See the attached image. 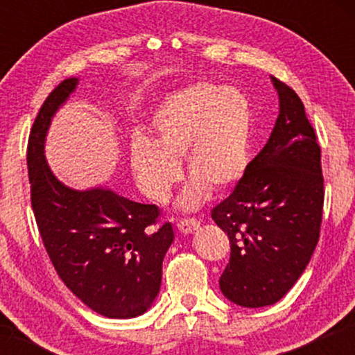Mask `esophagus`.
<instances>
[{
	"label": "esophagus",
	"mask_w": 355,
	"mask_h": 355,
	"mask_svg": "<svg viewBox=\"0 0 355 355\" xmlns=\"http://www.w3.org/2000/svg\"><path fill=\"white\" fill-rule=\"evenodd\" d=\"M177 227L182 234H191V232H195L198 227H200V222L195 218H183L177 223Z\"/></svg>",
	"instance_id": "34e87169"
}]
</instances>
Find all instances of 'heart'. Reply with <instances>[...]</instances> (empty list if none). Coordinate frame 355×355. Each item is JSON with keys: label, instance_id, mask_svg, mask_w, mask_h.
I'll return each mask as SVG.
<instances>
[{"label": "heart", "instance_id": "b5f03b06", "mask_svg": "<svg viewBox=\"0 0 355 355\" xmlns=\"http://www.w3.org/2000/svg\"><path fill=\"white\" fill-rule=\"evenodd\" d=\"M153 141L135 137L130 165L148 198L168 200L180 178L183 158L190 177L180 197L183 210H195L215 191L234 189L250 162L252 103L243 92L214 83H195L172 93L155 110Z\"/></svg>", "mask_w": 355, "mask_h": 355}]
</instances>
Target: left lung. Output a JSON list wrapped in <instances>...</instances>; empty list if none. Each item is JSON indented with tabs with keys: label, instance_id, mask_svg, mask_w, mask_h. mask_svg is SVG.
I'll use <instances>...</instances> for the list:
<instances>
[{
	"label": "left lung",
	"instance_id": "left-lung-1",
	"mask_svg": "<svg viewBox=\"0 0 355 355\" xmlns=\"http://www.w3.org/2000/svg\"><path fill=\"white\" fill-rule=\"evenodd\" d=\"M279 116L270 138L234 191L211 210L229 235L230 262L220 291L257 309L279 302L311 262L319 242L324 177L320 146L291 87L272 76Z\"/></svg>",
	"mask_w": 355,
	"mask_h": 355
}]
</instances>
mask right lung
<instances>
[{
	"label": "right lung",
	"instance_id": "1",
	"mask_svg": "<svg viewBox=\"0 0 355 355\" xmlns=\"http://www.w3.org/2000/svg\"><path fill=\"white\" fill-rule=\"evenodd\" d=\"M78 87L68 78L44 100L28 140L31 207L44 248L60 279L85 305L110 319H132L160 292L162 263L175 235L157 223V205L113 190H75L55 177L44 158L53 116Z\"/></svg>",
	"mask_w": 355,
	"mask_h": 355
}]
</instances>
